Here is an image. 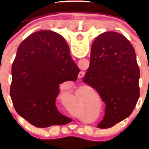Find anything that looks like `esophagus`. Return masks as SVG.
I'll return each instance as SVG.
<instances>
[{
    "instance_id": "34e87169",
    "label": "esophagus",
    "mask_w": 149,
    "mask_h": 149,
    "mask_svg": "<svg viewBox=\"0 0 149 149\" xmlns=\"http://www.w3.org/2000/svg\"><path fill=\"white\" fill-rule=\"evenodd\" d=\"M85 76V72L84 71H80L78 74V78H81L82 77H83Z\"/></svg>"
}]
</instances>
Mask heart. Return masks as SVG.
I'll list each match as a JSON object with an SVG mask.
<instances>
[{
	"mask_svg": "<svg viewBox=\"0 0 149 149\" xmlns=\"http://www.w3.org/2000/svg\"><path fill=\"white\" fill-rule=\"evenodd\" d=\"M64 106L66 111L71 116L78 118H83V117H84L86 114L84 105L80 103L78 96L76 95H73L71 97L66 99Z\"/></svg>",
	"mask_w": 149,
	"mask_h": 149,
	"instance_id": "obj_1",
	"label": "heart"
}]
</instances>
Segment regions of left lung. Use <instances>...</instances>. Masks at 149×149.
<instances>
[{"mask_svg": "<svg viewBox=\"0 0 149 149\" xmlns=\"http://www.w3.org/2000/svg\"><path fill=\"white\" fill-rule=\"evenodd\" d=\"M139 78L135 50L125 37L108 31L95 39L83 80L106 104L104 119L97 127H111L130 116L139 98Z\"/></svg>", "mask_w": 149, "mask_h": 149, "instance_id": "1", "label": "left lung"}]
</instances>
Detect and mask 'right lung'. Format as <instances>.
I'll list each match as a JSON object with an SVG mask.
<instances>
[{
    "mask_svg": "<svg viewBox=\"0 0 149 149\" xmlns=\"http://www.w3.org/2000/svg\"><path fill=\"white\" fill-rule=\"evenodd\" d=\"M79 71L61 35L47 30L31 34L12 66L10 94L17 113L37 127L69 123L71 119L57 110L56 99L59 84L76 81Z\"/></svg>",
    "mask_w": 149,
    "mask_h": 149,
    "instance_id": "right-lung-1",
    "label": "right lung"
}]
</instances>
